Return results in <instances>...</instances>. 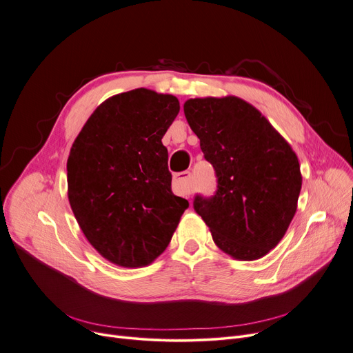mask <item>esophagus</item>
I'll list each match as a JSON object with an SVG mask.
<instances>
[{
    "label": "esophagus",
    "instance_id": "obj_1",
    "mask_svg": "<svg viewBox=\"0 0 353 353\" xmlns=\"http://www.w3.org/2000/svg\"><path fill=\"white\" fill-rule=\"evenodd\" d=\"M173 185L179 194L190 196L191 194V173L183 172L176 174L173 179Z\"/></svg>",
    "mask_w": 353,
    "mask_h": 353
}]
</instances>
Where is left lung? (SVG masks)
Wrapping results in <instances>:
<instances>
[{"label": "left lung", "mask_w": 353, "mask_h": 353, "mask_svg": "<svg viewBox=\"0 0 353 353\" xmlns=\"http://www.w3.org/2000/svg\"><path fill=\"white\" fill-rule=\"evenodd\" d=\"M184 115L218 177L215 196H197L194 210L222 252L238 261L263 258L297 211L303 177L296 152L235 95L190 99Z\"/></svg>", "instance_id": "obj_1"}]
</instances>
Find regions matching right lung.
<instances>
[{"instance_id": "right-lung-1", "label": "right lung", "mask_w": 353, "mask_h": 353, "mask_svg": "<svg viewBox=\"0 0 353 353\" xmlns=\"http://www.w3.org/2000/svg\"><path fill=\"white\" fill-rule=\"evenodd\" d=\"M180 111L172 94L135 88L100 104L68 159V197L104 259L150 265L168 248L188 201L172 191L162 138Z\"/></svg>"}]
</instances>
